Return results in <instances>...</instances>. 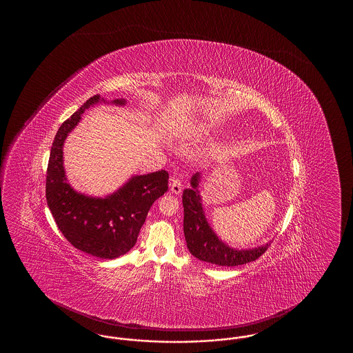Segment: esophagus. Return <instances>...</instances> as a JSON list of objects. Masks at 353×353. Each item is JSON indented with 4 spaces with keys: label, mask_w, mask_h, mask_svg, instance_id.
<instances>
[{
    "label": "esophagus",
    "mask_w": 353,
    "mask_h": 353,
    "mask_svg": "<svg viewBox=\"0 0 353 353\" xmlns=\"http://www.w3.org/2000/svg\"><path fill=\"white\" fill-rule=\"evenodd\" d=\"M181 181L179 179H176V178H173L172 179V183H170V192L175 195H179L181 193Z\"/></svg>",
    "instance_id": "esophagus-1"
}]
</instances>
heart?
<instances>
[{
    "label": "heart",
    "mask_w": 353,
    "mask_h": 353,
    "mask_svg": "<svg viewBox=\"0 0 353 353\" xmlns=\"http://www.w3.org/2000/svg\"><path fill=\"white\" fill-rule=\"evenodd\" d=\"M207 132H208V125L203 121H188L176 128V135L187 140L199 139Z\"/></svg>",
    "instance_id": "1"
}]
</instances>
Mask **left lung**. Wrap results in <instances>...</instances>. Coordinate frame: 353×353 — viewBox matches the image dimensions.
<instances>
[{"mask_svg": "<svg viewBox=\"0 0 353 353\" xmlns=\"http://www.w3.org/2000/svg\"><path fill=\"white\" fill-rule=\"evenodd\" d=\"M202 174L199 172L190 178V188L183 192L184 207V236L190 254L204 263L218 266H239L255 261L270 246L268 243L254 248H234L221 240L210 227L199 194V183Z\"/></svg>", "mask_w": 353, "mask_h": 353, "instance_id": "8db88e82", "label": "left lung"}]
</instances>
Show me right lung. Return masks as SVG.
Listing matches in <instances>:
<instances>
[{
	"label": "right lung",
	"instance_id": "add662e5",
	"mask_svg": "<svg viewBox=\"0 0 353 353\" xmlns=\"http://www.w3.org/2000/svg\"><path fill=\"white\" fill-rule=\"evenodd\" d=\"M98 103L126 105V99L105 101L96 94L60 126L46 172V201L60 231L75 248L88 255L112 260L135 246L152 203L165 193L169 174L165 170L132 175L116 192L92 196L77 192L69 184L64 169L63 146L82 120L85 110Z\"/></svg>",
	"mask_w": 353,
	"mask_h": 353
}]
</instances>
